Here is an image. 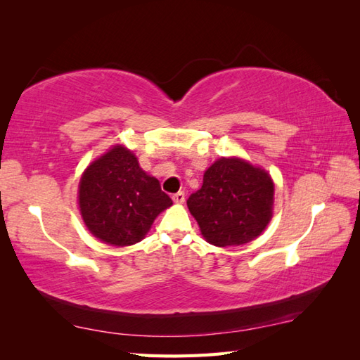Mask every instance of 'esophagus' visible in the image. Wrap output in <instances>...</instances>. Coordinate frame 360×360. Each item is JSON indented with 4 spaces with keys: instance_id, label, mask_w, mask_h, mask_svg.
Masks as SVG:
<instances>
[{
    "instance_id": "34e87169",
    "label": "esophagus",
    "mask_w": 360,
    "mask_h": 360,
    "mask_svg": "<svg viewBox=\"0 0 360 360\" xmlns=\"http://www.w3.org/2000/svg\"><path fill=\"white\" fill-rule=\"evenodd\" d=\"M172 198H173V201L176 204H182V202L186 201V193L184 192H178V193H174Z\"/></svg>"
}]
</instances>
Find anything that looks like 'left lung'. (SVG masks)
Wrapping results in <instances>:
<instances>
[{
  "mask_svg": "<svg viewBox=\"0 0 360 360\" xmlns=\"http://www.w3.org/2000/svg\"><path fill=\"white\" fill-rule=\"evenodd\" d=\"M205 241L241 246L262 233L272 218L269 173L240 158H221L204 173L202 186L187 200Z\"/></svg>",
  "mask_w": 360,
  "mask_h": 360,
  "instance_id": "8db88e82",
  "label": "left lung"
}]
</instances>
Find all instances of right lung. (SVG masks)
<instances>
[{"label": "right lung", "mask_w": 360, "mask_h": 360, "mask_svg": "<svg viewBox=\"0 0 360 360\" xmlns=\"http://www.w3.org/2000/svg\"><path fill=\"white\" fill-rule=\"evenodd\" d=\"M172 198L145 173L133 151L116 145L91 164L79 184V205L96 238L124 248L139 243Z\"/></svg>", "instance_id": "add662e5"}]
</instances>
